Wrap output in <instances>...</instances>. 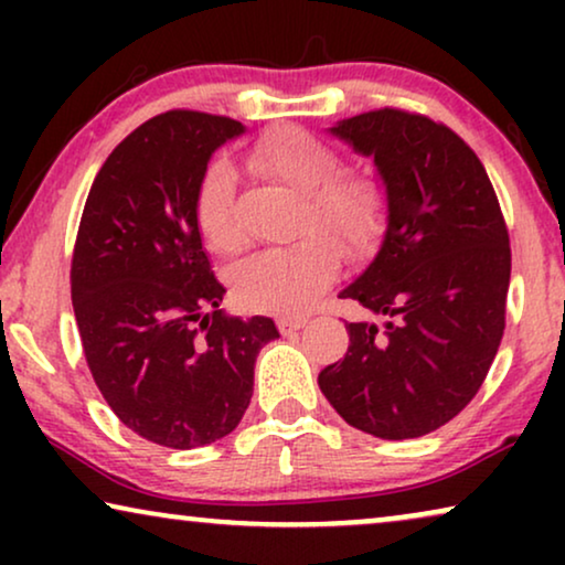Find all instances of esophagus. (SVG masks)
Instances as JSON below:
<instances>
[{
  "instance_id": "esophagus-1",
  "label": "esophagus",
  "mask_w": 565,
  "mask_h": 565,
  "mask_svg": "<svg viewBox=\"0 0 565 565\" xmlns=\"http://www.w3.org/2000/svg\"><path fill=\"white\" fill-rule=\"evenodd\" d=\"M308 323L306 316H296V319H277V327H280L282 334H292V331H300Z\"/></svg>"
}]
</instances>
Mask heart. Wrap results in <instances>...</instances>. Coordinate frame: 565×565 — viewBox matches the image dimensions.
I'll return each mask as SVG.
<instances>
[{"instance_id":"1","label":"heart","mask_w":565,"mask_h":565,"mask_svg":"<svg viewBox=\"0 0 565 565\" xmlns=\"http://www.w3.org/2000/svg\"><path fill=\"white\" fill-rule=\"evenodd\" d=\"M246 164L282 182L303 195L306 218L300 226L311 234L290 244L267 246L234 269V296L246 308L275 313H296L306 308L327 285L339 267V246L362 249L383 231L385 195L370 177L337 174L342 159L321 138L300 128H275L259 138L246 153ZM236 182L226 167L215 164L200 177L192 213L203 242L215 252L238 246L234 226ZM327 230L326 235L318 231Z\"/></svg>"}]
</instances>
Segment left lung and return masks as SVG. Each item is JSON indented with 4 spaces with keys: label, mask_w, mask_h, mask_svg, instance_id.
Returning <instances> with one entry per match:
<instances>
[{
    "label": "left lung",
    "mask_w": 565,
    "mask_h": 565,
    "mask_svg": "<svg viewBox=\"0 0 565 565\" xmlns=\"http://www.w3.org/2000/svg\"><path fill=\"white\" fill-rule=\"evenodd\" d=\"M329 134L373 157L388 215L375 259L339 292L383 321L347 323L350 350L319 388L354 429L429 435L470 404L504 334L512 249L497 192L473 149L424 115L383 107Z\"/></svg>",
    "instance_id": "obj_1"
}]
</instances>
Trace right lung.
I'll return each instance as SVG.
<instances>
[{
	"mask_svg": "<svg viewBox=\"0 0 565 565\" xmlns=\"http://www.w3.org/2000/svg\"><path fill=\"white\" fill-rule=\"evenodd\" d=\"M242 134L195 110L146 120L97 172L76 234L72 303L92 377L128 429L172 450L238 427L257 354L280 337L267 316L223 311L192 213L213 151Z\"/></svg>",
	"mask_w": 565,
	"mask_h": 565,
	"instance_id": "obj_1",
	"label": "right lung"
}]
</instances>
